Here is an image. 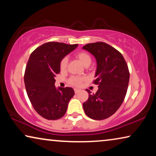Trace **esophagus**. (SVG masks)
Segmentation results:
<instances>
[{"mask_svg":"<svg viewBox=\"0 0 156 156\" xmlns=\"http://www.w3.org/2000/svg\"><path fill=\"white\" fill-rule=\"evenodd\" d=\"M80 89H74V93H75V94H78L79 92H80Z\"/></svg>","mask_w":156,"mask_h":156,"instance_id":"esophagus-1","label":"esophagus"}]
</instances>
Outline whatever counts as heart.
<instances>
[{
  "label": "heart",
  "instance_id": "heart-1",
  "mask_svg": "<svg viewBox=\"0 0 156 156\" xmlns=\"http://www.w3.org/2000/svg\"><path fill=\"white\" fill-rule=\"evenodd\" d=\"M76 57L81 62V63H82L83 65L85 66V67H86V66H89L91 62V55L87 52H80L76 53ZM67 62H68V59L67 57H64V58L62 59L60 64H59V67H60L61 70L66 69V68H67ZM84 78L83 77L73 76L69 78V83L70 84L74 85V86L80 87L81 86V84H82V83L83 81H84Z\"/></svg>",
  "mask_w": 156,
  "mask_h": 156
}]
</instances>
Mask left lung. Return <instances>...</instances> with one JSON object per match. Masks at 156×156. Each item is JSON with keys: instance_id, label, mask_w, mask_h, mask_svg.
<instances>
[{"instance_id": "left-lung-1", "label": "left lung", "mask_w": 156, "mask_h": 156, "mask_svg": "<svg viewBox=\"0 0 156 156\" xmlns=\"http://www.w3.org/2000/svg\"><path fill=\"white\" fill-rule=\"evenodd\" d=\"M94 55L97 60L96 94L86 89L89 98L83 104L87 116L103 120L112 116L122 104L129 82V71L123 55L109 44L103 42L89 43L82 48Z\"/></svg>"}]
</instances>
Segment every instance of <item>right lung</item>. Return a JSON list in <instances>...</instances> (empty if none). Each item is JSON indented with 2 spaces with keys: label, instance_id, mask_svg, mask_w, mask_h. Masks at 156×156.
I'll return each instance as SVG.
<instances>
[{
  "label": "right lung",
  "instance_id": "obj_1",
  "mask_svg": "<svg viewBox=\"0 0 156 156\" xmlns=\"http://www.w3.org/2000/svg\"><path fill=\"white\" fill-rule=\"evenodd\" d=\"M77 46V44L47 42L36 48L29 57L24 75L25 89L33 108L44 119L62 118L74 95L71 87L57 89L55 77L60 72L62 59Z\"/></svg>",
  "mask_w": 156,
  "mask_h": 156
}]
</instances>
